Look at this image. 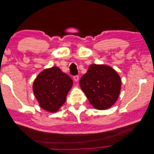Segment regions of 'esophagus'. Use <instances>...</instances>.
I'll return each instance as SVG.
<instances>
[{
  "instance_id": "obj_1",
  "label": "esophagus",
  "mask_w": 154,
  "mask_h": 154,
  "mask_svg": "<svg viewBox=\"0 0 154 154\" xmlns=\"http://www.w3.org/2000/svg\"><path fill=\"white\" fill-rule=\"evenodd\" d=\"M73 78H74V80L76 82H78V80H79V76H78V75L74 76L73 77Z\"/></svg>"
}]
</instances>
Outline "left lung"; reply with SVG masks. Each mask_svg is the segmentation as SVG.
I'll use <instances>...</instances> for the list:
<instances>
[{
	"label": "left lung",
	"mask_w": 154,
	"mask_h": 154,
	"mask_svg": "<svg viewBox=\"0 0 154 154\" xmlns=\"http://www.w3.org/2000/svg\"><path fill=\"white\" fill-rule=\"evenodd\" d=\"M80 85L91 104L96 109L105 110L118 100L121 79L112 67L92 64L81 78Z\"/></svg>",
	"instance_id": "left-lung-1"
}]
</instances>
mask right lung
<instances>
[{"mask_svg":"<svg viewBox=\"0 0 154 154\" xmlns=\"http://www.w3.org/2000/svg\"><path fill=\"white\" fill-rule=\"evenodd\" d=\"M72 85V79L58 67H53L39 74L33 83L32 89L42 108L55 112L66 102Z\"/></svg>","mask_w":154,"mask_h":154,"instance_id":"right-lung-1","label":"right lung"}]
</instances>
